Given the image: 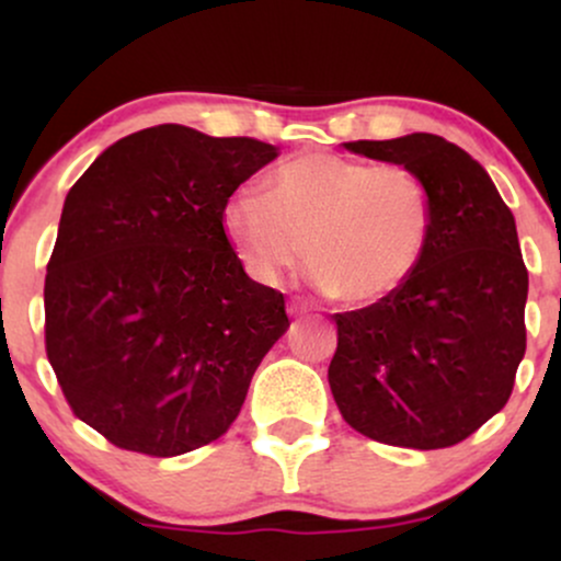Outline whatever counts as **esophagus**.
<instances>
[{
    "label": "esophagus",
    "instance_id": "34e87169",
    "mask_svg": "<svg viewBox=\"0 0 561 561\" xmlns=\"http://www.w3.org/2000/svg\"><path fill=\"white\" fill-rule=\"evenodd\" d=\"M287 311H289V317H308V308L302 306L300 300H293V302H289Z\"/></svg>",
    "mask_w": 561,
    "mask_h": 561
}]
</instances>
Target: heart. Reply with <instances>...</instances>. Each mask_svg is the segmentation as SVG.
I'll return each instance as SVG.
<instances>
[{
    "mask_svg": "<svg viewBox=\"0 0 561 561\" xmlns=\"http://www.w3.org/2000/svg\"><path fill=\"white\" fill-rule=\"evenodd\" d=\"M221 229L242 268L279 285L300 266L347 306L390 298L420 268L435 229V199L420 173L327 152L289 158L266 176V195L240 190Z\"/></svg>",
    "mask_w": 561,
    "mask_h": 561,
    "instance_id": "b5f03b06",
    "label": "heart"
}]
</instances>
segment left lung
Segmentation results:
<instances>
[{
    "label": "left lung",
    "instance_id": "left-lung-1",
    "mask_svg": "<svg viewBox=\"0 0 561 561\" xmlns=\"http://www.w3.org/2000/svg\"><path fill=\"white\" fill-rule=\"evenodd\" d=\"M343 147L420 173L435 199V229L401 289L334 313V403L371 440L448 448L504 409L525 356L517 224L488 171L454 141L416 131Z\"/></svg>",
    "mask_w": 561,
    "mask_h": 561
}]
</instances>
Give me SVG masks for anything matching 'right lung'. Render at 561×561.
<instances>
[{
  "instance_id": "1",
  "label": "right lung",
  "mask_w": 561,
  "mask_h": 561,
  "mask_svg": "<svg viewBox=\"0 0 561 561\" xmlns=\"http://www.w3.org/2000/svg\"><path fill=\"white\" fill-rule=\"evenodd\" d=\"M276 156L160 124L70 186L44 282L47 358L113 446L179 456L221 437L287 332L282 293L244 274L221 229L227 199Z\"/></svg>"
}]
</instances>
